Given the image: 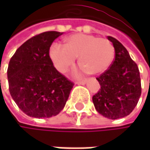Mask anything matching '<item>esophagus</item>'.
<instances>
[{
  "label": "esophagus",
  "mask_w": 150,
  "mask_h": 150,
  "mask_svg": "<svg viewBox=\"0 0 150 150\" xmlns=\"http://www.w3.org/2000/svg\"><path fill=\"white\" fill-rule=\"evenodd\" d=\"M75 83L76 84H85L86 83V79H81V80H78V81H75Z\"/></svg>",
  "instance_id": "34e87169"
}]
</instances>
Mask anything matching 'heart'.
Here are the masks:
<instances>
[{
	"label": "heart",
	"mask_w": 150,
	"mask_h": 150,
	"mask_svg": "<svg viewBox=\"0 0 150 150\" xmlns=\"http://www.w3.org/2000/svg\"><path fill=\"white\" fill-rule=\"evenodd\" d=\"M79 55V64L90 75L106 71L115 58V47L106 38L86 34H76L68 37L65 45L54 43L49 56L54 67L62 73L67 72Z\"/></svg>",
	"instance_id": "1"
}]
</instances>
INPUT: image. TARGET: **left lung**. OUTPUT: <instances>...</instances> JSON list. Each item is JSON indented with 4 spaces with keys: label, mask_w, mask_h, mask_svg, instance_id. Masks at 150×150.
<instances>
[{
    "label": "left lung",
    "mask_w": 150,
    "mask_h": 150,
    "mask_svg": "<svg viewBox=\"0 0 150 150\" xmlns=\"http://www.w3.org/2000/svg\"><path fill=\"white\" fill-rule=\"evenodd\" d=\"M108 39L115 47V60L96 78L101 88L92 99L99 114L115 120L133 111L141 96L142 86L139 69L127 49L114 37L108 36Z\"/></svg>",
    "instance_id": "left-lung-1"
}]
</instances>
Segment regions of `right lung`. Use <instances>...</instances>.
Listing matches in <instances>:
<instances>
[{
	"instance_id": "add662e5",
	"label": "right lung",
	"mask_w": 150,
	"mask_h": 150,
	"mask_svg": "<svg viewBox=\"0 0 150 150\" xmlns=\"http://www.w3.org/2000/svg\"><path fill=\"white\" fill-rule=\"evenodd\" d=\"M62 33L48 31L25 42L11 57L8 68L9 92L26 115L48 118L58 115L74 82L54 68L49 56L53 42Z\"/></svg>"
}]
</instances>
